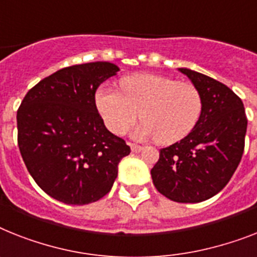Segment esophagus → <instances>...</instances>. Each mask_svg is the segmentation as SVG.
I'll return each instance as SVG.
<instances>
[{
    "label": "esophagus",
    "instance_id": "34e87169",
    "mask_svg": "<svg viewBox=\"0 0 257 257\" xmlns=\"http://www.w3.org/2000/svg\"><path fill=\"white\" fill-rule=\"evenodd\" d=\"M130 147H131V151L135 152V154H138V152H141L142 150H143V147H142V146H139V144H135V143H131Z\"/></svg>",
    "mask_w": 257,
    "mask_h": 257
}]
</instances>
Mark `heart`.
Listing matches in <instances>:
<instances>
[{
  "instance_id": "1",
  "label": "heart",
  "mask_w": 257,
  "mask_h": 257,
  "mask_svg": "<svg viewBox=\"0 0 257 257\" xmlns=\"http://www.w3.org/2000/svg\"><path fill=\"white\" fill-rule=\"evenodd\" d=\"M120 88L122 93L105 85L95 90L97 110L111 133L124 134L141 114L144 122L135 137L172 144L188 137L200 120L202 97L190 82L141 73L122 78Z\"/></svg>"
}]
</instances>
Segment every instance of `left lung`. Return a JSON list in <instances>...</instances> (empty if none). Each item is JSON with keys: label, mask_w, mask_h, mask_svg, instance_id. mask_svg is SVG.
Segmentation results:
<instances>
[{"label": "left lung", "mask_w": 257, "mask_h": 257, "mask_svg": "<svg viewBox=\"0 0 257 257\" xmlns=\"http://www.w3.org/2000/svg\"><path fill=\"white\" fill-rule=\"evenodd\" d=\"M202 97V113L192 133L160 150L151 169L155 188L169 200L196 203L209 200L227 185L244 151L247 116L241 99L228 86L188 68Z\"/></svg>", "instance_id": "obj_1"}]
</instances>
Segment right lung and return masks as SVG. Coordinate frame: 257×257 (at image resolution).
<instances>
[{
    "label": "right lung",
    "instance_id": "1",
    "mask_svg": "<svg viewBox=\"0 0 257 257\" xmlns=\"http://www.w3.org/2000/svg\"><path fill=\"white\" fill-rule=\"evenodd\" d=\"M118 71L109 61L63 68L30 89L19 106V151L30 175L55 200L98 201L130 154L126 142L106 128L94 101L97 88Z\"/></svg>",
    "mask_w": 257,
    "mask_h": 257
}]
</instances>
